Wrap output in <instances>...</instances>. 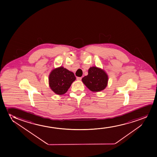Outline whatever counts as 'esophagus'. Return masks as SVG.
I'll return each instance as SVG.
<instances>
[{
	"mask_svg": "<svg viewBox=\"0 0 157 157\" xmlns=\"http://www.w3.org/2000/svg\"><path fill=\"white\" fill-rule=\"evenodd\" d=\"M82 79V77H77V79L78 80H81Z\"/></svg>",
	"mask_w": 157,
	"mask_h": 157,
	"instance_id": "34e87169",
	"label": "esophagus"
}]
</instances>
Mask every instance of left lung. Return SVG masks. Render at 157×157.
<instances>
[{"label":"left lung","mask_w":157,"mask_h":157,"mask_svg":"<svg viewBox=\"0 0 157 157\" xmlns=\"http://www.w3.org/2000/svg\"><path fill=\"white\" fill-rule=\"evenodd\" d=\"M82 81L92 92H99L105 89L108 84V75L105 72L97 67H90L87 75Z\"/></svg>","instance_id":"left-lung-1"}]
</instances>
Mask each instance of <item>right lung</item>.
<instances>
[{"label": "right lung", "instance_id": "right-lung-1", "mask_svg": "<svg viewBox=\"0 0 157 157\" xmlns=\"http://www.w3.org/2000/svg\"><path fill=\"white\" fill-rule=\"evenodd\" d=\"M75 80L74 73L63 67L53 70L49 76V86L59 95L65 94Z\"/></svg>", "mask_w": 157, "mask_h": 157}]
</instances>
